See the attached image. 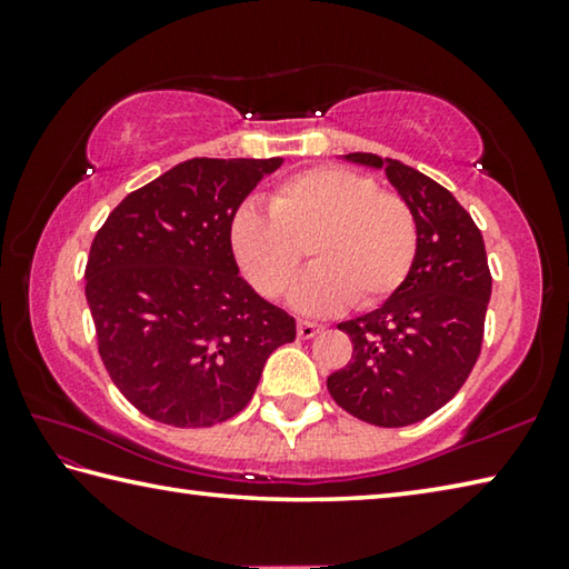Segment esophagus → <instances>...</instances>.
I'll list each match as a JSON object with an SVG mask.
<instances>
[{
    "label": "esophagus",
    "instance_id": "1",
    "mask_svg": "<svg viewBox=\"0 0 569 569\" xmlns=\"http://www.w3.org/2000/svg\"><path fill=\"white\" fill-rule=\"evenodd\" d=\"M298 339H313L316 333L321 331L319 323H311V321H298Z\"/></svg>",
    "mask_w": 569,
    "mask_h": 569
}]
</instances>
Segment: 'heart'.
Segmentation results:
<instances>
[{"label":"heart","mask_w":569,"mask_h":569,"mask_svg":"<svg viewBox=\"0 0 569 569\" xmlns=\"http://www.w3.org/2000/svg\"><path fill=\"white\" fill-rule=\"evenodd\" d=\"M268 208L240 206L230 248L258 293L281 296L303 266H316L291 291L301 313H333L351 301L377 306L407 278L417 256V220L399 196L346 168H311L283 180Z\"/></svg>","instance_id":"b5f03b06"}]
</instances>
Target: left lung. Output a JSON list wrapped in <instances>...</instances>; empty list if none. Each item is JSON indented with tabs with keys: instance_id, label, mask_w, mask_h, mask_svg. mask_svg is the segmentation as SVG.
Returning a JSON list of instances; mask_svg holds the SVG:
<instances>
[{
	"instance_id": "obj_1",
	"label": "left lung",
	"mask_w": 569,
	"mask_h": 569,
	"mask_svg": "<svg viewBox=\"0 0 569 569\" xmlns=\"http://www.w3.org/2000/svg\"><path fill=\"white\" fill-rule=\"evenodd\" d=\"M387 172L417 220V256L377 311L339 323L353 353L326 379L341 409L373 427H409L445 407L475 369L492 276L479 228L447 188L399 160L343 156Z\"/></svg>"
}]
</instances>
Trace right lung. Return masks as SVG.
I'll return each instance as SVG.
<instances>
[{
	"instance_id": "add662e5",
	"label": "right lung",
	"mask_w": 569,
	"mask_h": 569,
	"mask_svg": "<svg viewBox=\"0 0 569 569\" xmlns=\"http://www.w3.org/2000/svg\"><path fill=\"white\" fill-rule=\"evenodd\" d=\"M283 158H192L130 192L92 240L84 296L114 387L146 417L213 427L253 397L296 321L238 273L230 218Z\"/></svg>"
}]
</instances>
